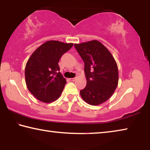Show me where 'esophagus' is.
<instances>
[{
  "mask_svg": "<svg viewBox=\"0 0 150 150\" xmlns=\"http://www.w3.org/2000/svg\"><path fill=\"white\" fill-rule=\"evenodd\" d=\"M70 80L71 81H75L76 80V78H71V79H70Z\"/></svg>",
  "mask_w": 150,
  "mask_h": 150,
  "instance_id": "34e87169",
  "label": "esophagus"
}]
</instances>
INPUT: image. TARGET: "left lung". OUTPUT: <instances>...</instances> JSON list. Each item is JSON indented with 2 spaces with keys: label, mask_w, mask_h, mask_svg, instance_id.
Instances as JSON below:
<instances>
[{
  "label": "left lung",
  "mask_w": 150,
  "mask_h": 150,
  "mask_svg": "<svg viewBox=\"0 0 150 150\" xmlns=\"http://www.w3.org/2000/svg\"><path fill=\"white\" fill-rule=\"evenodd\" d=\"M85 63L87 85L80 91L83 100L99 105L113 95L118 83V69L115 58L98 40L74 44Z\"/></svg>",
  "instance_id": "8db88e82"
}]
</instances>
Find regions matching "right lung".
Wrapping results in <instances>:
<instances>
[{
  "label": "right lung",
  "mask_w": 150,
  "mask_h": 150,
  "mask_svg": "<svg viewBox=\"0 0 150 150\" xmlns=\"http://www.w3.org/2000/svg\"><path fill=\"white\" fill-rule=\"evenodd\" d=\"M73 45V43L50 40L30 55L25 67L28 89L38 100L50 103L59 97L66 79L59 72V59Z\"/></svg>",
  "instance_id": "1"
}]
</instances>
